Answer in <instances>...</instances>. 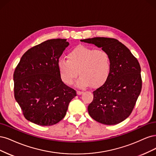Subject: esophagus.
Returning a JSON list of instances; mask_svg holds the SVG:
<instances>
[{"label":"esophagus","mask_w":156,"mask_h":156,"mask_svg":"<svg viewBox=\"0 0 156 156\" xmlns=\"http://www.w3.org/2000/svg\"><path fill=\"white\" fill-rule=\"evenodd\" d=\"M82 93H83V91H77V94H78V95L81 94H82Z\"/></svg>","instance_id":"esophagus-1"}]
</instances>
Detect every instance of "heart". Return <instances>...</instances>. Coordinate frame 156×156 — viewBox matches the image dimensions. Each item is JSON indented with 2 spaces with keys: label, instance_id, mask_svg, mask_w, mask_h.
<instances>
[{
  "label": "heart",
  "instance_id": "obj_1",
  "mask_svg": "<svg viewBox=\"0 0 156 156\" xmlns=\"http://www.w3.org/2000/svg\"><path fill=\"white\" fill-rule=\"evenodd\" d=\"M67 58V59L58 60V69L62 81L67 85L73 83L77 71L80 76L76 85L80 87H86L91 84L94 87L99 86L109 76L111 62L109 54L104 50H94L80 45L72 49Z\"/></svg>",
  "mask_w": 156,
  "mask_h": 156
}]
</instances>
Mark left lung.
Returning a JSON list of instances; mask_svg holds the SVG:
<instances>
[{"label": "left lung", "mask_w": 156, "mask_h": 156, "mask_svg": "<svg viewBox=\"0 0 156 156\" xmlns=\"http://www.w3.org/2000/svg\"><path fill=\"white\" fill-rule=\"evenodd\" d=\"M106 51L111 69L105 83L93 93L88 112L96 121L106 125L122 122L132 112L142 88L140 67L129 50L117 39L93 37L80 40Z\"/></svg>", "instance_id": "8db88e82"}]
</instances>
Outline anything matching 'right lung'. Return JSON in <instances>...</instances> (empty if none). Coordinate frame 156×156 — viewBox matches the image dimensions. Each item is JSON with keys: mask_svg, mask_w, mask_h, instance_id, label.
Segmentation results:
<instances>
[{"mask_svg": "<svg viewBox=\"0 0 156 156\" xmlns=\"http://www.w3.org/2000/svg\"><path fill=\"white\" fill-rule=\"evenodd\" d=\"M69 44L65 39L45 41L28 50L15 70V98L31 122L56 124L76 96V91L62 82L58 69L59 58Z\"/></svg>", "mask_w": 156, "mask_h": 156, "instance_id": "right-lung-1", "label": "right lung"}]
</instances>
